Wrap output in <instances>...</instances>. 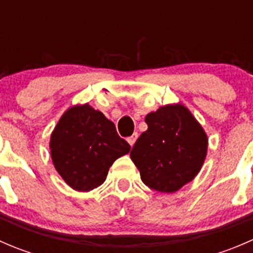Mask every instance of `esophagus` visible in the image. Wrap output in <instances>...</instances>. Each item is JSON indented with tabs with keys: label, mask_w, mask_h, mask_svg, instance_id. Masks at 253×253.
<instances>
[{
	"label": "esophagus",
	"mask_w": 253,
	"mask_h": 253,
	"mask_svg": "<svg viewBox=\"0 0 253 253\" xmlns=\"http://www.w3.org/2000/svg\"><path fill=\"white\" fill-rule=\"evenodd\" d=\"M137 138H138V133L136 132V133H133L131 137H128V138H127V142L129 143V145H131V147H133L134 142L137 141Z\"/></svg>",
	"instance_id": "esophagus-1"
}]
</instances>
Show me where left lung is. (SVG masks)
I'll use <instances>...</instances> for the list:
<instances>
[{
	"instance_id": "8db88e82",
	"label": "left lung",
	"mask_w": 253,
	"mask_h": 253,
	"mask_svg": "<svg viewBox=\"0 0 253 253\" xmlns=\"http://www.w3.org/2000/svg\"><path fill=\"white\" fill-rule=\"evenodd\" d=\"M148 129L131 150V159L148 187L172 193L192 181L205 163L208 138L200 122L181 104L145 116Z\"/></svg>"
}]
</instances>
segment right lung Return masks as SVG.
<instances>
[{
  "instance_id": "obj_1",
  "label": "right lung",
  "mask_w": 253,
  "mask_h": 253,
  "mask_svg": "<svg viewBox=\"0 0 253 253\" xmlns=\"http://www.w3.org/2000/svg\"><path fill=\"white\" fill-rule=\"evenodd\" d=\"M129 149L131 145L117 134L114 122L89 104L68 109L50 139L53 167L79 192L100 186L115 160Z\"/></svg>"
}]
</instances>
